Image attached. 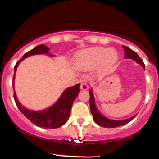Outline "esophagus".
<instances>
[{
	"label": "esophagus",
	"mask_w": 159,
	"mask_h": 159,
	"mask_svg": "<svg viewBox=\"0 0 159 159\" xmlns=\"http://www.w3.org/2000/svg\"><path fill=\"white\" fill-rule=\"evenodd\" d=\"M80 89H81V90H87L88 89H89V85H88L86 83L82 82V83H81V85H80Z\"/></svg>",
	"instance_id": "esophagus-1"
}]
</instances>
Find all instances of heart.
Returning a JSON list of instances; mask_svg holds the SVG:
<instances>
[{
    "instance_id": "obj_1",
    "label": "heart",
    "mask_w": 159,
    "mask_h": 159,
    "mask_svg": "<svg viewBox=\"0 0 159 159\" xmlns=\"http://www.w3.org/2000/svg\"><path fill=\"white\" fill-rule=\"evenodd\" d=\"M118 59V54L114 49L91 48L80 53L75 59V66L79 69H91L98 65L102 68L111 66Z\"/></svg>"
}]
</instances>
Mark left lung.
I'll list each match as a JSON object with an SVG mask.
<instances>
[{"mask_svg": "<svg viewBox=\"0 0 159 159\" xmlns=\"http://www.w3.org/2000/svg\"><path fill=\"white\" fill-rule=\"evenodd\" d=\"M123 48L125 50V58H130L133 59L137 63L140 64L145 69V66L144 64L143 61L141 59V57L138 55L137 53L135 51H132L129 48L126 47V46L122 45ZM90 94V108H91V112L93 115V119L95 121L96 124L98 125L99 126L103 128H108V129H111V128H116L119 127V126H122L124 125L127 124V123L130 122L131 120H133L135 116H133L131 118H128V119L125 120H118V121H115V120H111L108 118H105V116L102 115L100 112L98 111L95 106V103H94V98L93 95V93L91 90L89 91Z\"/></svg>", "mask_w": 159, "mask_h": 159, "instance_id": "1", "label": "left lung"}]
</instances>
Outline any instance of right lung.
Returning <instances> with one entry per match:
<instances>
[{
    "label": "right lung",
    "instance_id": "1",
    "mask_svg": "<svg viewBox=\"0 0 159 159\" xmlns=\"http://www.w3.org/2000/svg\"><path fill=\"white\" fill-rule=\"evenodd\" d=\"M48 48L45 45H43V44H40V45L37 46L36 48L27 52L16 63L15 66H14L13 81L14 80V75H15L17 65L22 60H24L25 57H28V56L33 55V54H48ZM48 54L51 56L53 55L51 54ZM13 88H14V84H13ZM79 92L80 84H77L74 87L68 88L64 91L60 98L57 100V102L53 106H51L48 109L41 111H33L28 110L24 108L17 101L15 92H14V98L19 110L35 125L41 128H44V129H57V128H59L65 125L68 120L72 104H73L74 101L77 98L78 94H79Z\"/></svg>",
    "mask_w": 159,
    "mask_h": 159
}]
</instances>
